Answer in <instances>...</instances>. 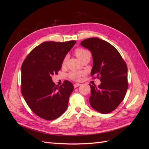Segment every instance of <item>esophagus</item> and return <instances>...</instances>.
<instances>
[{
  "label": "esophagus",
  "mask_w": 149,
  "mask_h": 149,
  "mask_svg": "<svg viewBox=\"0 0 149 149\" xmlns=\"http://www.w3.org/2000/svg\"><path fill=\"white\" fill-rule=\"evenodd\" d=\"M81 84H79V83H75V84H74V88H77V87H78L79 86H80Z\"/></svg>",
  "instance_id": "1"
}]
</instances>
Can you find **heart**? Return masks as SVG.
Here are the masks:
<instances>
[{
    "mask_svg": "<svg viewBox=\"0 0 149 149\" xmlns=\"http://www.w3.org/2000/svg\"><path fill=\"white\" fill-rule=\"evenodd\" d=\"M74 53L76 56H77L81 61H82L86 58H91V54L90 53V52L88 51V49H86L84 48H79L76 49ZM68 58V56L66 55L64 58L63 60V63H62L63 66H65L66 65ZM84 74H85V72L84 71H71L69 73L68 77L70 79H71L73 81H81V78L83 76H84Z\"/></svg>",
    "mask_w": 149,
    "mask_h": 149,
    "instance_id": "heart-1",
    "label": "heart"
}]
</instances>
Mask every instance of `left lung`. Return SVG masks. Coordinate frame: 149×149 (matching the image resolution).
<instances>
[{
    "label": "left lung",
    "instance_id": "8db88e82",
    "mask_svg": "<svg viewBox=\"0 0 149 149\" xmlns=\"http://www.w3.org/2000/svg\"><path fill=\"white\" fill-rule=\"evenodd\" d=\"M81 45L92 53L91 76L101 81L91 85L89 100L91 107L102 114L115 110L123 101L128 88L127 67L116 48L98 38L84 40Z\"/></svg>",
    "mask_w": 149,
    "mask_h": 149
}]
</instances>
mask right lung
Instances as JSON below:
<instances>
[{"instance_id": "right-lung-1", "label": "right lung", "mask_w": 149, "mask_h": 149, "mask_svg": "<svg viewBox=\"0 0 149 149\" xmlns=\"http://www.w3.org/2000/svg\"><path fill=\"white\" fill-rule=\"evenodd\" d=\"M76 43L75 40L43 42L34 48L22 63V96L30 109L40 118L56 119L67 109L73 85L66 80L56 86L52 76L61 70L65 56Z\"/></svg>"}]
</instances>
